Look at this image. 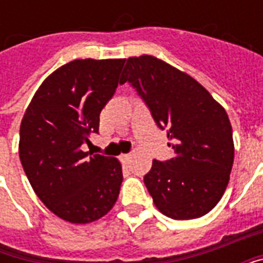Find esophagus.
<instances>
[{
  "label": "esophagus",
  "mask_w": 263,
  "mask_h": 263,
  "mask_svg": "<svg viewBox=\"0 0 263 263\" xmlns=\"http://www.w3.org/2000/svg\"><path fill=\"white\" fill-rule=\"evenodd\" d=\"M129 159H131V154L121 155V160H122V162H128Z\"/></svg>",
  "instance_id": "34e87169"
}]
</instances>
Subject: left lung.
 Returning <instances> with one entry per match:
<instances>
[{
  "label": "left lung",
  "mask_w": 263,
  "mask_h": 263,
  "mask_svg": "<svg viewBox=\"0 0 263 263\" xmlns=\"http://www.w3.org/2000/svg\"><path fill=\"white\" fill-rule=\"evenodd\" d=\"M129 81L167 129L175 155L154 160L143 182L156 209L173 220H193L214 209L226 192L234 139L226 109L192 76L151 54L126 60L120 83Z\"/></svg>",
  "instance_id": "8db88e82"
}]
</instances>
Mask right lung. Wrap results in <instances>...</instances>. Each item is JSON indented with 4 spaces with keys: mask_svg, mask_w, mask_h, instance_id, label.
<instances>
[{
    "mask_svg": "<svg viewBox=\"0 0 263 263\" xmlns=\"http://www.w3.org/2000/svg\"><path fill=\"white\" fill-rule=\"evenodd\" d=\"M125 59H77L49 74L31 100L20 129V159L33 192L71 224L100 220L114 207L122 166L83 152L97 134L100 112L114 96Z\"/></svg>",
    "mask_w": 263,
    "mask_h": 263,
    "instance_id": "add662e5",
    "label": "right lung"
}]
</instances>
